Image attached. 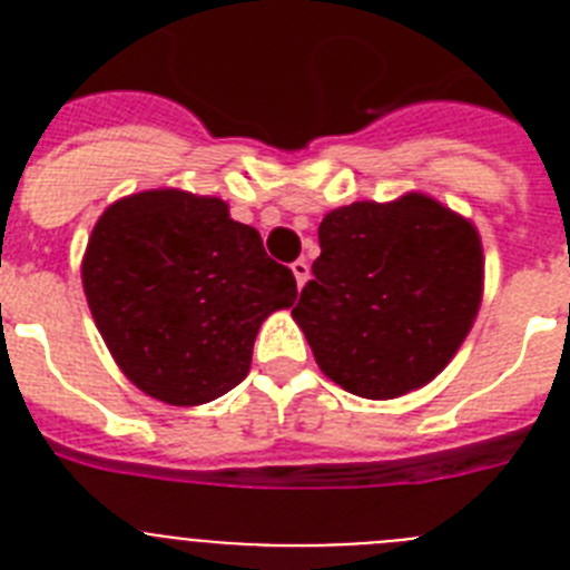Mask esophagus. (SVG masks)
Wrapping results in <instances>:
<instances>
[{"label": "esophagus", "mask_w": 570, "mask_h": 570, "mask_svg": "<svg viewBox=\"0 0 570 570\" xmlns=\"http://www.w3.org/2000/svg\"><path fill=\"white\" fill-rule=\"evenodd\" d=\"M291 271H294V276H296V285H305V282H308V276H311V271H308V262L305 259H296L294 265H291Z\"/></svg>", "instance_id": "esophagus-1"}]
</instances>
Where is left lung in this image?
Returning <instances> with one entry per match:
<instances>
[{"instance_id":"left-lung-1","label":"left lung","mask_w":570,"mask_h":570,"mask_svg":"<svg viewBox=\"0 0 570 570\" xmlns=\"http://www.w3.org/2000/svg\"><path fill=\"white\" fill-rule=\"evenodd\" d=\"M320 248L294 320L325 376L367 400H394L434 380L480 311L473 225L407 194L331 210Z\"/></svg>"}]
</instances>
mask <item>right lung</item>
Instances as JSON below:
<instances>
[{
  "label": "right lung",
  "instance_id": "add662e5",
  "mask_svg": "<svg viewBox=\"0 0 570 570\" xmlns=\"http://www.w3.org/2000/svg\"><path fill=\"white\" fill-rule=\"evenodd\" d=\"M90 314L116 365L154 400L203 405L245 380L265 316L296 279L228 205L145 190L99 216L82 259Z\"/></svg>",
  "mask_w": 570,
  "mask_h": 570
}]
</instances>
